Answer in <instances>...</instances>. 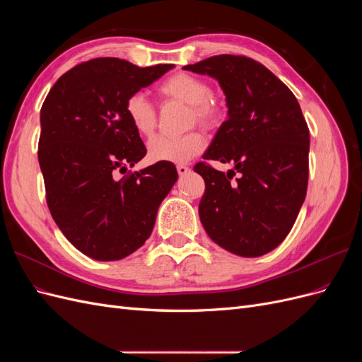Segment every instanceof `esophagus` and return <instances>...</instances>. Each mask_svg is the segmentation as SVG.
<instances>
[{
	"instance_id": "obj_1",
	"label": "esophagus",
	"mask_w": 362,
	"mask_h": 362,
	"mask_svg": "<svg viewBox=\"0 0 362 362\" xmlns=\"http://www.w3.org/2000/svg\"><path fill=\"white\" fill-rule=\"evenodd\" d=\"M177 170H178V173H180V177H184V175H187V173L190 172V168L185 166V164H178Z\"/></svg>"
}]
</instances>
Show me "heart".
Listing matches in <instances>:
<instances>
[{
	"mask_svg": "<svg viewBox=\"0 0 362 362\" xmlns=\"http://www.w3.org/2000/svg\"><path fill=\"white\" fill-rule=\"evenodd\" d=\"M157 93L164 101L187 104L189 125L199 124L205 129H214L222 124L223 107L205 80L192 74L178 72L160 83ZM125 115L129 125L141 137L154 136L157 129V112L144 93H133L125 101ZM205 137L199 131L180 137H156L148 145V157L154 163H185L201 154Z\"/></svg>",
	"mask_w": 362,
	"mask_h": 362,
	"instance_id": "b5f03b06",
	"label": "heart"
}]
</instances>
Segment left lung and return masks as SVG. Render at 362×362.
Segmentation results:
<instances>
[{"instance_id": "8db88e82", "label": "left lung", "mask_w": 362, "mask_h": 362, "mask_svg": "<svg viewBox=\"0 0 362 362\" xmlns=\"http://www.w3.org/2000/svg\"><path fill=\"white\" fill-rule=\"evenodd\" d=\"M185 71L206 74L226 95L228 119L194 172L205 181L199 217L214 243L261 257L288 235L308 187L310 129L300 105L275 74L245 56H213ZM233 162L240 178L208 160Z\"/></svg>"}]
</instances>
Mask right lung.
I'll use <instances>...</instances> for the list:
<instances>
[{"instance_id": "1", "label": "right lung", "mask_w": 362, "mask_h": 362, "mask_svg": "<svg viewBox=\"0 0 362 362\" xmlns=\"http://www.w3.org/2000/svg\"><path fill=\"white\" fill-rule=\"evenodd\" d=\"M172 68L92 59L63 74L43 101L37 157L47 204L64 237L93 259H122L144 245L178 180L173 163L116 177L146 156L127 98Z\"/></svg>"}]
</instances>
